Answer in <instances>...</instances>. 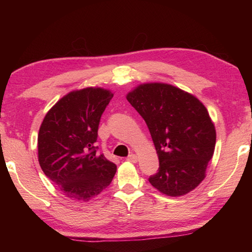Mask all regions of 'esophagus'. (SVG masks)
<instances>
[{
	"label": "esophagus",
	"mask_w": 252,
	"mask_h": 252,
	"mask_svg": "<svg viewBox=\"0 0 252 252\" xmlns=\"http://www.w3.org/2000/svg\"><path fill=\"white\" fill-rule=\"evenodd\" d=\"M126 160L130 161V162H133V163H135V162L138 161V157H136L135 155H130L129 157L126 158Z\"/></svg>",
	"instance_id": "1"
}]
</instances>
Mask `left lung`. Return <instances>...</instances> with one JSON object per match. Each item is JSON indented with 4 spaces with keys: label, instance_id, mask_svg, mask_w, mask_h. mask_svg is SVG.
<instances>
[{
    "label": "left lung",
    "instance_id": "8db88e82",
    "mask_svg": "<svg viewBox=\"0 0 252 252\" xmlns=\"http://www.w3.org/2000/svg\"><path fill=\"white\" fill-rule=\"evenodd\" d=\"M126 100L146 121L159 158V171L149 182L170 197L195 189L216 147V127L206 106L191 93L161 82L138 85Z\"/></svg>",
    "mask_w": 252,
    "mask_h": 252
}]
</instances>
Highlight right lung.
I'll return each mask as SVG.
<instances>
[{
  "label": "right lung",
  "mask_w": 252,
  "mask_h": 252,
  "mask_svg": "<svg viewBox=\"0 0 252 252\" xmlns=\"http://www.w3.org/2000/svg\"><path fill=\"white\" fill-rule=\"evenodd\" d=\"M113 93L84 88L61 97L42 121L37 135L41 169L66 198L87 202L108 187L117 165L95 147L100 119Z\"/></svg>",
  "instance_id": "right-lung-1"
}]
</instances>
